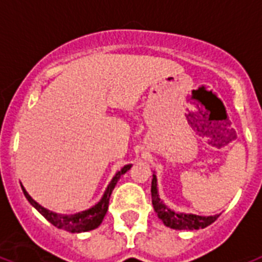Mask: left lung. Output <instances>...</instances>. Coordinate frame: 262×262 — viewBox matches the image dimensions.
I'll list each match as a JSON object with an SVG mask.
<instances>
[{"mask_svg":"<svg viewBox=\"0 0 262 262\" xmlns=\"http://www.w3.org/2000/svg\"><path fill=\"white\" fill-rule=\"evenodd\" d=\"M157 177L155 174L152 175V181H151V198H152V206H154L155 213L158 214L159 220L171 229L177 230H198V229H204L209 225L213 224L218 218V215H195V214H185V213H175L174 210L168 209L159 198L157 187Z\"/></svg>","mask_w":262,"mask_h":262,"instance_id":"8db88e82","label":"left lung"}]
</instances>
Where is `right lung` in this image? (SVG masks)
Masks as SVG:
<instances>
[{
  "mask_svg": "<svg viewBox=\"0 0 262 262\" xmlns=\"http://www.w3.org/2000/svg\"><path fill=\"white\" fill-rule=\"evenodd\" d=\"M131 168V165H126L123 168H120V171H118L115 174V177L112 178V181L110 182L108 187L105 189L104 195L101 196V200L97 202L95 206H92L88 210L80 211L76 214H69V215H64V214H57L53 213V211L45 209L41 205H38L36 201L27 193V190L24 189V186H21V189L24 191V195L27 196V200L29 201V204L36 209L40 214H42L49 222H51L53 226L58 229H62V230H67V232L71 233H81V232H88V230H92V229H96L99 225L101 224L103 218H104L105 213L108 210V204H110V196L112 194V190L116 186L118 181L120 179L123 174H126Z\"/></svg>",
  "mask_w": 262,
  "mask_h": 262,
  "instance_id": "add662e5",
  "label": "right lung"
}]
</instances>
